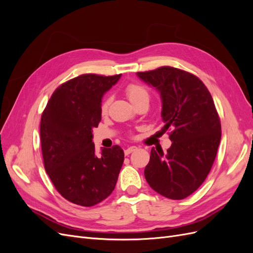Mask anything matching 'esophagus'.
Wrapping results in <instances>:
<instances>
[{
  "label": "esophagus",
  "instance_id": "34e87169",
  "mask_svg": "<svg viewBox=\"0 0 253 253\" xmlns=\"http://www.w3.org/2000/svg\"><path fill=\"white\" fill-rule=\"evenodd\" d=\"M136 150H137V148L134 147V145H132V147H128V148H126V149L125 150V154H126V155H128V154H131L132 152H134V151H136Z\"/></svg>",
  "mask_w": 253,
  "mask_h": 253
}]
</instances>
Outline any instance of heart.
<instances>
[{"label": "heart", "mask_w": 253, "mask_h": 253, "mask_svg": "<svg viewBox=\"0 0 253 253\" xmlns=\"http://www.w3.org/2000/svg\"><path fill=\"white\" fill-rule=\"evenodd\" d=\"M125 91H126L127 98L131 100V102L133 104L136 103L138 100H140V99H143V98L149 99L148 89L139 83H128L125 88ZM110 101L111 100L109 97L104 98V100L102 101V104H101V112L102 113H105L106 111H108Z\"/></svg>", "instance_id": "b5f03b06"}]
</instances>
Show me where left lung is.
<instances>
[{
  "instance_id": "obj_1",
  "label": "left lung",
  "mask_w": 253,
  "mask_h": 253,
  "mask_svg": "<svg viewBox=\"0 0 253 253\" xmlns=\"http://www.w3.org/2000/svg\"><path fill=\"white\" fill-rule=\"evenodd\" d=\"M163 99L164 131L172 142L165 154L151 150L144 176L170 200H183L202 186L215 160L221 137L218 113L208 88L195 75L172 66L138 72Z\"/></svg>"
}]
</instances>
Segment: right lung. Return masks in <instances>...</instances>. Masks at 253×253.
<instances>
[{
    "instance_id": "obj_1",
    "label": "right lung",
    "mask_w": 253,
    "mask_h": 253,
    "mask_svg": "<svg viewBox=\"0 0 253 253\" xmlns=\"http://www.w3.org/2000/svg\"><path fill=\"white\" fill-rule=\"evenodd\" d=\"M121 74H83L53 91L41 117L44 168L58 192L73 204L91 207L115 189L125 153L119 145L95 154L91 128L101 121V98Z\"/></svg>"
}]
</instances>
